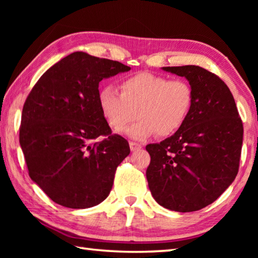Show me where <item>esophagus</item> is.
<instances>
[{
	"instance_id": "1",
	"label": "esophagus",
	"mask_w": 258,
	"mask_h": 258,
	"mask_svg": "<svg viewBox=\"0 0 258 258\" xmlns=\"http://www.w3.org/2000/svg\"><path fill=\"white\" fill-rule=\"evenodd\" d=\"M130 148H131V151H137L141 149L142 146L137 142H130Z\"/></svg>"
}]
</instances>
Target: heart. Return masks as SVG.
I'll use <instances>...</instances> for the list:
<instances>
[{
    "label": "heart",
    "mask_w": 258,
    "mask_h": 258,
    "mask_svg": "<svg viewBox=\"0 0 258 258\" xmlns=\"http://www.w3.org/2000/svg\"><path fill=\"white\" fill-rule=\"evenodd\" d=\"M119 90L120 93L111 85L100 87L99 110L109 127L117 132L138 115L139 120L126 130V134L135 140L156 133L160 138L172 137L185 125L194 109L195 91L181 78L139 73L121 80Z\"/></svg>",
    "instance_id": "1"
}]
</instances>
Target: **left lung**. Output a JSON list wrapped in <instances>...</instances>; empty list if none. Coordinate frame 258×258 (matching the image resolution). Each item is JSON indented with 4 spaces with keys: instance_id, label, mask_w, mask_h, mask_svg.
<instances>
[{
    "instance_id": "1",
    "label": "left lung",
    "mask_w": 258,
    "mask_h": 258,
    "mask_svg": "<svg viewBox=\"0 0 258 258\" xmlns=\"http://www.w3.org/2000/svg\"><path fill=\"white\" fill-rule=\"evenodd\" d=\"M185 77L195 104L185 125L160 143L146 147L151 157L146 175L152 197L171 211H199L234 181L243 126L228 85L199 66L163 67Z\"/></svg>"
}]
</instances>
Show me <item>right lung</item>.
Instances as JSON below:
<instances>
[{
  "instance_id": "1",
  "label": "right lung",
  "mask_w": 258,
  "mask_h": 258,
  "mask_svg": "<svg viewBox=\"0 0 258 258\" xmlns=\"http://www.w3.org/2000/svg\"><path fill=\"white\" fill-rule=\"evenodd\" d=\"M130 69L74 52L47 69L26 99L19 142L29 176L61 206L93 207L110 194L130 146L111 134L99 110V83Z\"/></svg>"
}]
</instances>
